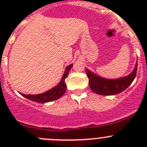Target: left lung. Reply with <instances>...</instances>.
Segmentation results:
<instances>
[{
    "label": "left lung",
    "mask_w": 147,
    "mask_h": 147,
    "mask_svg": "<svg viewBox=\"0 0 147 147\" xmlns=\"http://www.w3.org/2000/svg\"><path fill=\"white\" fill-rule=\"evenodd\" d=\"M138 62L134 70L130 74L124 77L108 80L100 77L86 69V74L89 79V86L94 93L104 96H111L121 93L127 89L133 82L137 73Z\"/></svg>",
    "instance_id": "left-lung-1"
}]
</instances>
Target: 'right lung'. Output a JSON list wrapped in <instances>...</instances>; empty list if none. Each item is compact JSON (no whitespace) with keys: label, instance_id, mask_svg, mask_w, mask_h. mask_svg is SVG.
<instances>
[{"label":"right lung","instance_id":"add662e5","mask_svg":"<svg viewBox=\"0 0 147 147\" xmlns=\"http://www.w3.org/2000/svg\"><path fill=\"white\" fill-rule=\"evenodd\" d=\"M73 64H71L70 65L66 67L65 71L64 74L62 76V80L59 82V83L56 87H54L52 89L49 90L48 91L45 93H40V94L37 95H26L23 93H20L23 96L26 97L28 99L32 100L33 102H39V103H45V102H52L54 100H57L62 97L66 91V84L65 80L66 77L68 76L69 71L71 68L72 67Z\"/></svg>","mask_w":147,"mask_h":147}]
</instances>
